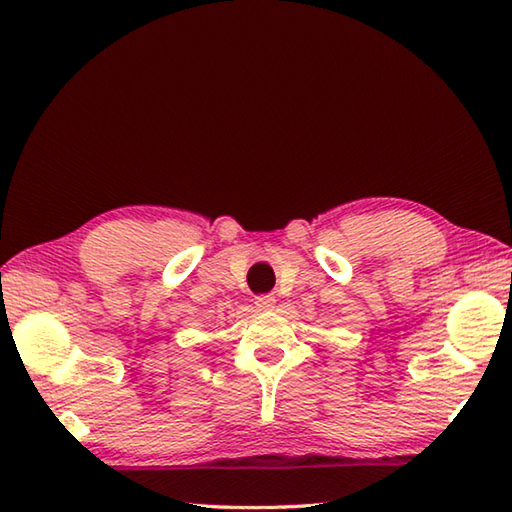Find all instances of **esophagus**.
<instances>
[{"label":"esophagus","mask_w":512,"mask_h":512,"mask_svg":"<svg viewBox=\"0 0 512 512\" xmlns=\"http://www.w3.org/2000/svg\"><path fill=\"white\" fill-rule=\"evenodd\" d=\"M275 303H277V299H275L273 295H259V297L255 299V306H257L259 310H273Z\"/></svg>","instance_id":"obj_1"}]
</instances>
